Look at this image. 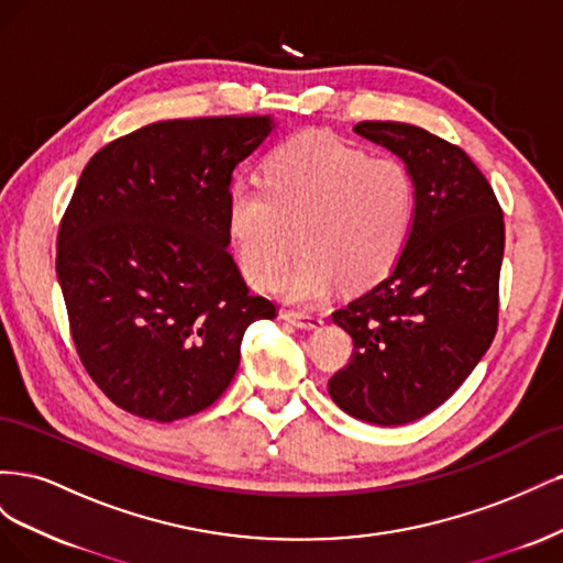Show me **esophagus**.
<instances>
[{
	"mask_svg": "<svg viewBox=\"0 0 563 563\" xmlns=\"http://www.w3.org/2000/svg\"><path fill=\"white\" fill-rule=\"evenodd\" d=\"M284 321L294 323V327L302 329V331H317L323 327V319L317 314H305V312H284L282 314Z\"/></svg>",
	"mask_w": 563,
	"mask_h": 563,
	"instance_id": "obj_1",
	"label": "esophagus"
}]
</instances>
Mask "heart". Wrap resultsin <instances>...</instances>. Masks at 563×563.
I'll return each instance as SVG.
<instances>
[{"mask_svg":"<svg viewBox=\"0 0 563 563\" xmlns=\"http://www.w3.org/2000/svg\"><path fill=\"white\" fill-rule=\"evenodd\" d=\"M416 220V183L395 157H368L327 131L282 143L263 166V187L234 185L228 230L244 277L269 288L296 242L298 263L277 284L296 305H317L345 279L380 282L397 265Z\"/></svg>","mask_w":563,"mask_h":563,"instance_id":"obj_1","label":"heart"}]
</instances>
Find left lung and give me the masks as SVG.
<instances>
[{
    "label": "left lung",
    "instance_id": "left-lung-1",
    "mask_svg": "<svg viewBox=\"0 0 563 563\" xmlns=\"http://www.w3.org/2000/svg\"><path fill=\"white\" fill-rule=\"evenodd\" d=\"M354 133L404 162L416 220L389 275L333 312L354 354L329 395L347 416L395 428L444 404L490 347L505 223L493 187L460 147L401 122H362Z\"/></svg>",
    "mask_w": 563,
    "mask_h": 563
}]
</instances>
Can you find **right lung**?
<instances>
[{
    "instance_id": "right-lung-1",
    "label": "right lung",
    "mask_w": 563,
    "mask_h": 563,
    "mask_svg": "<svg viewBox=\"0 0 563 563\" xmlns=\"http://www.w3.org/2000/svg\"><path fill=\"white\" fill-rule=\"evenodd\" d=\"M275 126L269 114L157 122L81 172L56 275L79 360L124 411L174 422L209 408L246 329L275 317L228 251L232 174Z\"/></svg>"
}]
</instances>
